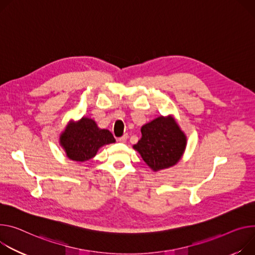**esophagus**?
I'll list each match as a JSON object with an SVG mask.
<instances>
[{"instance_id":"34e87169","label":"esophagus","mask_w":255,"mask_h":255,"mask_svg":"<svg viewBox=\"0 0 255 255\" xmlns=\"http://www.w3.org/2000/svg\"><path fill=\"white\" fill-rule=\"evenodd\" d=\"M127 137H128L127 134H125V135H123L122 137H119V138H118V141L121 142V143H125V142L127 141Z\"/></svg>"}]
</instances>
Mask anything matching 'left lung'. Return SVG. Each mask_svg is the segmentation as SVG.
Instances as JSON below:
<instances>
[{"label": "left lung", "mask_w": 255, "mask_h": 255, "mask_svg": "<svg viewBox=\"0 0 255 255\" xmlns=\"http://www.w3.org/2000/svg\"><path fill=\"white\" fill-rule=\"evenodd\" d=\"M141 134L133 148L154 172L175 166L186 147V136L173 116H160L143 125Z\"/></svg>", "instance_id": "8db88e82"}]
</instances>
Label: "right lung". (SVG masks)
<instances>
[{
    "label": "right lung",
    "mask_w": 255,
    "mask_h": 255,
    "mask_svg": "<svg viewBox=\"0 0 255 255\" xmlns=\"http://www.w3.org/2000/svg\"><path fill=\"white\" fill-rule=\"evenodd\" d=\"M116 140L107 129H100L97 123L83 117L78 122H70L60 135V144L67 156L76 161H85L94 157L98 150Z\"/></svg>",
    "instance_id": "add662e5"
}]
</instances>
